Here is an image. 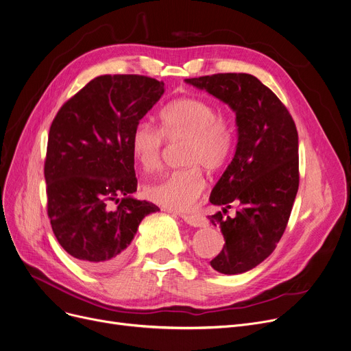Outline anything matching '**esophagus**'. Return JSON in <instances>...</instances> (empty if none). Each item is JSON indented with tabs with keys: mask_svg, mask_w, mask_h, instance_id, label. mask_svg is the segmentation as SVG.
Segmentation results:
<instances>
[{
	"mask_svg": "<svg viewBox=\"0 0 351 351\" xmlns=\"http://www.w3.org/2000/svg\"><path fill=\"white\" fill-rule=\"evenodd\" d=\"M167 212H171V210H167ZM180 217L191 226H195V228H205L208 225V221L206 218L204 217L202 213H191V215H180Z\"/></svg>",
	"mask_w": 351,
	"mask_h": 351,
	"instance_id": "esophagus-1",
	"label": "esophagus"
}]
</instances>
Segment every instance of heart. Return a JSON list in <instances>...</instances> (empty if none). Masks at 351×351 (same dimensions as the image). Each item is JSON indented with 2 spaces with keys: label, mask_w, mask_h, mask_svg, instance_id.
Wrapping results in <instances>:
<instances>
[{
  "label": "heart",
  "mask_w": 351,
  "mask_h": 351,
  "mask_svg": "<svg viewBox=\"0 0 351 351\" xmlns=\"http://www.w3.org/2000/svg\"><path fill=\"white\" fill-rule=\"evenodd\" d=\"M160 129L141 121L130 134L134 160L145 171H154L161 165L165 139L170 143L184 141L178 169L158 181L145 186V195L152 202L170 210H190L205 188L199 166L218 171L229 161L237 136L236 121L229 112H218L210 101L186 97L180 98L160 111Z\"/></svg>",
  "instance_id": "obj_1"
}]
</instances>
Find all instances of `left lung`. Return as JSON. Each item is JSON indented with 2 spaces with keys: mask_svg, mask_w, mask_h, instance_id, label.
Returning a JSON list of instances; mask_svg holds the SVG:
<instances>
[{
  "mask_svg": "<svg viewBox=\"0 0 351 351\" xmlns=\"http://www.w3.org/2000/svg\"><path fill=\"white\" fill-rule=\"evenodd\" d=\"M185 82L236 112V152L209 198L223 208L208 218L225 237L210 265L222 274L246 273L274 252L287 228L300 186L298 132L287 106L252 74L219 73ZM233 206L237 213L229 217Z\"/></svg>",
  "mask_w": 351,
  "mask_h": 351,
  "instance_id": "left-lung-1",
  "label": "left lung"
}]
</instances>
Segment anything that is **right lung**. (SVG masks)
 Listing matches in <instances>:
<instances>
[{"label":"right lung","mask_w":351,"mask_h":351,"mask_svg":"<svg viewBox=\"0 0 351 351\" xmlns=\"http://www.w3.org/2000/svg\"><path fill=\"white\" fill-rule=\"evenodd\" d=\"M163 93L165 83L147 75H99L51 122L47 217L60 246L94 271L117 268L142 219L158 210L130 197L138 190L130 134Z\"/></svg>","instance_id":"1"}]
</instances>
